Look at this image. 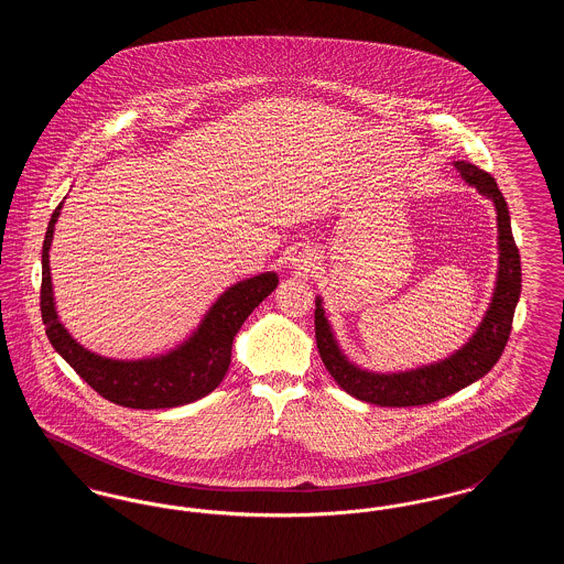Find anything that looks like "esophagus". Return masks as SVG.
<instances>
[{
  "instance_id": "1",
  "label": "esophagus",
  "mask_w": 564,
  "mask_h": 564,
  "mask_svg": "<svg viewBox=\"0 0 564 564\" xmlns=\"http://www.w3.org/2000/svg\"><path fill=\"white\" fill-rule=\"evenodd\" d=\"M292 267L302 270V272H313V269L317 267V258H315V253L311 249L297 247L294 256H292Z\"/></svg>"
}]
</instances>
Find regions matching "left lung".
Returning <instances> with one entry per match:
<instances>
[{
	"mask_svg": "<svg viewBox=\"0 0 564 564\" xmlns=\"http://www.w3.org/2000/svg\"><path fill=\"white\" fill-rule=\"evenodd\" d=\"M456 171L465 184L474 186L482 196L490 198L497 212V245H499V270L495 281V292L484 313L482 322L476 327L474 336L448 355L430 366H421L405 372H370L349 361L343 352L329 319L323 308L322 295L315 300V338L322 355L323 366L334 376L340 389L361 402L405 408V405H425L448 398L467 384L480 380L499 361L501 352L510 338L513 311L522 288L520 253L511 235L510 212L503 194L497 188V182L471 162H455Z\"/></svg>",
	"mask_w": 564,
	"mask_h": 564,
	"instance_id": "8db88e82",
	"label": "left lung"
}]
</instances>
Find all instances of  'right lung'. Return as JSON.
Returning <instances> with one entry per match:
<instances>
[{"instance_id":"obj_1","label":"right lung","mask_w":564,"mask_h":564,"mask_svg":"<svg viewBox=\"0 0 564 564\" xmlns=\"http://www.w3.org/2000/svg\"><path fill=\"white\" fill-rule=\"evenodd\" d=\"M63 203L54 209L42 247L40 308L54 350L109 402L137 408H177L209 395L230 366L232 340L253 308L274 292L276 272L235 283L219 295L198 327L175 349L143 359H111L84 349L56 315L51 276V242Z\"/></svg>"}]
</instances>
